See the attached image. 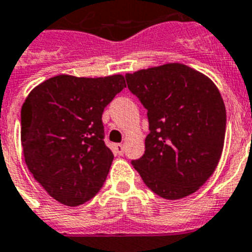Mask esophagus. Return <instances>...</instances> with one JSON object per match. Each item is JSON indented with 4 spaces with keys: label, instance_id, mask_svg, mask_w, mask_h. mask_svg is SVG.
Instances as JSON below:
<instances>
[{
    "label": "esophagus",
    "instance_id": "1",
    "mask_svg": "<svg viewBox=\"0 0 252 252\" xmlns=\"http://www.w3.org/2000/svg\"><path fill=\"white\" fill-rule=\"evenodd\" d=\"M113 149H114V153H116V155H118V156L124 155V145L122 144H114Z\"/></svg>",
    "mask_w": 252,
    "mask_h": 252
}]
</instances>
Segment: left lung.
I'll return each mask as SVG.
<instances>
[{
	"mask_svg": "<svg viewBox=\"0 0 252 252\" xmlns=\"http://www.w3.org/2000/svg\"><path fill=\"white\" fill-rule=\"evenodd\" d=\"M148 111L145 153L132 161L145 186L166 199L198 190L219 163L225 139V105L209 77L182 63L126 74Z\"/></svg>",
	"mask_w": 252,
	"mask_h": 252,
	"instance_id": "left-lung-1",
	"label": "left lung"
}]
</instances>
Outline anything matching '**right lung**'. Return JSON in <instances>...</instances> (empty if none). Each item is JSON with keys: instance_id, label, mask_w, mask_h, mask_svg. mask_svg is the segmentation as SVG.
<instances>
[{"instance_id": "add662e5", "label": "right lung", "mask_w": 252, "mask_h": 252, "mask_svg": "<svg viewBox=\"0 0 252 252\" xmlns=\"http://www.w3.org/2000/svg\"><path fill=\"white\" fill-rule=\"evenodd\" d=\"M126 87L122 74H59L37 85L22 107L23 156L33 178L65 206L90 201L107 179L113 153L104 144V108Z\"/></svg>"}]
</instances>
